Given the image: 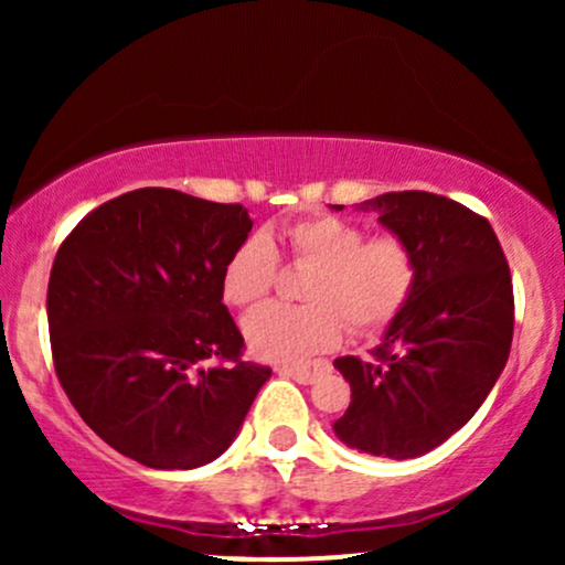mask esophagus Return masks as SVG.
Returning a JSON list of instances; mask_svg holds the SVG:
<instances>
[{"label": "esophagus", "instance_id": "esophagus-1", "mask_svg": "<svg viewBox=\"0 0 565 565\" xmlns=\"http://www.w3.org/2000/svg\"><path fill=\"white\" fill-rule=\"evenodd\" d=\"M321 369H323V364H316L313 369H308V366H281L278 372H281L284 377L297 380L300 385H310V382H316V377H319Z\"/></svg>", "mask_w": 565, "mask_h": 565}]
</instances>
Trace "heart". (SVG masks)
Segmentation results:
<instances>
[{
  "label": "heart",
  "instance_id": "1",
  "mask_svg": "<svg viewBox=\"0 0 565 565\" xmlns=\"http://www.w3.org/2000/svg\"><path fill=\"white\" fill-rule=\"evenodd\" d=\"M278 252L310 268L300 305L270 302L244 321L246 345L257 359L302 364L334 348L350 327L374 334L395 321L417 287V252L401 233L366 236L337 215H308L284 223L278 249L268 233H249L223 268V295L236 308L260 302L274 289Z\"/></svg>",
  "mask_w": 565,
  "mask_h": 565
}]
</instances>
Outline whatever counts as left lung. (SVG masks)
Masks as SVG:
<instances>
[{"label":"left lung","mask_w":565,"mask_h":565,"mask_svg":"<svg viewBox=\"0 0 565 565\" xmlns=\"http://www.w3.org/2000/svg\"><path fill=\"white\" fill-rule=\"evenodd\" d=\"M355 206L414 246L417 287L372 359L334 361L350 382L334 433L350 449L412 459L468 423L508 364L510 265L489 220L459 201L398 191Z\"/></svg>","instance_id":"1"}]
</instances>
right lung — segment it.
I'll use <instances>...</instances> for the list:
<instances>
[{"label": "right lung", "mask_w": 565, "mask_h": 565, "mask_svg": "<svg viewBox=\"0 0 565 565\" xmlns=\"http://www.w3.org/2000/svg\"><path fill=\"white\" fill-rule=\"evenodd\" d=\"M249 231L242 204L138 188L84 215L57 249L47 287L57 380L84 423L146 468L220 457L270 377L242 359L223 305V268Z\"/></svg>", "instance_id": "obj_1"}]
</instances>
